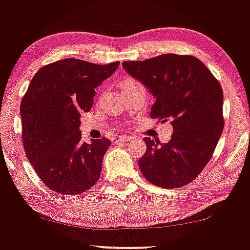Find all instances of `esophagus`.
<instances>
[{
    "mask_svg": "<svg viewBox=\"0 0 250 250\" xmlns=\"http://www.w3.org/2000/svg\"><path fill=\"white\" fill-rule=\"evenodd\" d=\"M128 141H130V139L125 136H115L113 140H111V142H113L114 145H119V143H127Z\"/></svg>",
    "mask_w": 250,
    "mask_h": 250,
    "instance_id": "34e87169",
    "label": "esophagus"
}]
</instances>
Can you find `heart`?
I'll return each instance as SVG.
<instances>
[{
    "mask_svg": "<svg viewBox=\"0 0 250 250\" xmlns=\"http://www.w3.org/2000/svg\"><path fill=\"white\" fill-rule=\"evenodd\" d=\"M131 81H135V80H133V79H127V80H125V81H123V82L121 83V85H123V84H127V83L131 82Z\"/></svg>",
    "mask_w": 250,
    "mask_h": 250,
    "instance_id": "heart-1",
    "label": "heart"
}]
</instances>
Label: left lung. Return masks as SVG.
Instances as JSON below:
<instances>
[{
  "mask_svg": "<svg viewBox=\"0 0 250 250\" xmlns=\"http://www.w3.org/2000/svg\"><path fill=\"white\" fill-rule=\"evenodd\" d=\"M122 64L156 97L151 119L170 121L174 129L168 143L145 137L147 150L139 160L141 173L157 187L188 185L210 161L225 127L220 82L191 55L163 54Z\"/></svg>",
  "mask_w": 250,
  "mask_h": 250,
  "instance_id": "8db88e82",
  "label": "left lung"
}]
</instances>
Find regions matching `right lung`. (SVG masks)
Returning a JSON list of instances; mask_svg holds the SVG:
<instances>
[{
  "instance_id": "1",
  "label": "right lung",
  "mask_w": 250,
  "mask_h": 250,
  "mask_svg": "<svg viewBox=\"0 0 250 250\" xmlns=\"http://www.w3.org/2000/svg\"><path fill=\"white\" fill-rule=\"evenodd\" d=\"M119 64L64 59L42 67L31 79L20 108L22 140L30 165L51 190L77 195L99 180L110 141L83 142L80 117L90 110L95 88Z\"/></svg>"
}]
</instances>
